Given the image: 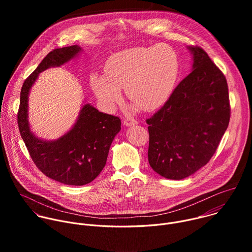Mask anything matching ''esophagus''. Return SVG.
<instances>
[{"mask_svg":"<svg viewBox=\"0 0 252 252\" xmlns=\"http://www.w3.org/2000/svg\"><path fill=\"white\" fill-rule=\"evenodd\" d=\"M124 125H125L126 126H135V125H137V121L134 120V119H132V118H126V119L124 120Z\"/></svg>","mask_w":252,"mask_h":252,"instance_id":"34e87169","label":"esophagus"}]
</instances>
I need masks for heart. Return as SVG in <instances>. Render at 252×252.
Here are the masks:
<instances>
[{
    "label": "heart",
    "mask_w": 252,
    "mask_h": 252,
    "mask_svg": "<svg viewBox=\"0 0 252 252\" xmlns=\"http://www.w3.org/2000/svg\"><path fill=\"white\" fill-rule=\"evenodd\" d=\"M104 75L94 74L92 88L106 109L122 100V91L145 110H154L170 95L178 75L176 53L166 45L126 49L106 61ZM137 105V106H138Z\"/></svg>",
    "instance_id": "obj_1"
}]
</instances>
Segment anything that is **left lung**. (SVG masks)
I'll use <instances>...</instances> for the list:
<instances>
[{
	"instance_id": "obj_1",
	"label": "left lung",
	"mask_w": 252,
	"mask_h": 252,
	"mask_svg": "<svg viewBox=\"0 0 252 252\" xmlns=\"http://www.w3.org/2000/svg\"><path fill=\"white\" fill-rule=\"evenodd\" d=\"M191 73L177 85L149 125V162L159 175L186 178L205 165L230 120L227 82L222 71L197 46Z\"/></svg>"
}]
</instances>
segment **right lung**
Wrapping results in <instances>:
<instances>
[{"label": "right lung", "mask_w": 252, "mask_h": 252, "mask_svg": "<svg viewBox=\"0 0 252 252\" xmlns=\"http://www.w3.org/2000/svg\"><path fill=\"white\" fill-rule=\"evenodd\" d=\"M81 51L79 46L74 45L55 49L44 58L24 82L17 118L22 138L33 163L48 177L67 186L87 185L100 173L112 142L121 130V120L100 113L87 103L69 131L56 140H43L30 129L28 98L41 71L65 63Z\"/></svg>", "instance_id": "add662e5"}]
</instances>
